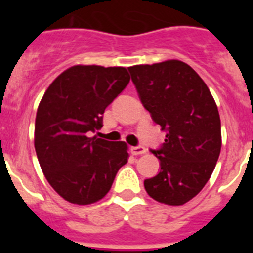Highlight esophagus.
<instances>
[{"mask_svg":"<svg viewBox=\"0 0 253 253\" xmlns=\"http://www.w3.org/2000/svg\"><path fill=\"white\" fill-rule=\"evenodd\" d=\"M147 149L144 148L143 146H137V147H130V152L131 154H134V156H138V154H143L146 153Z\"/></svg>","mask_w":253,"mask_h":253,"instance_id":"obj_1","label":"esophagus"}]
</instances>
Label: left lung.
I'll list each match as a JSON object with an SVG mask.
<instances>
[{"label":"left lung","instance_id":"left-lung-1","mask_svg":"<svg viewBox=\"0 0 253 253\" xmlns=\"http://www.w3.org/2000/svg\"><path fill=\"white\" fill-rule=\"evenodd\" d=\"M143 106L166 131L158 175L144 180L151 198L182 205L208 182L222 148L218 107L202 77L177 59L129 67Z\"/></svg>","mask_w":253,"mask_h":253}]
</instances>
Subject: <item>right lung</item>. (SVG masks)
I'll list each match as a JSON object with an SVG mask.
<instances>
[{
	"label": "right lung",
	"instance_id": "right-lung-1",
	"mask_svg": "<svg viewBox=\"0 0 253 253\" xmlns=\"http://www.w3.org/2000/svg\"><path fill=\"white\" fill-rule=\"evenodd\" d=\"M130 81L124 67L73 66L51 82L35 119L34 146L44 176L64 200L88 205L104 198L128 162L125 142L90 137Z\"/></svg>",
	"mask_w": 253,
	"mask_h": 253
}]
</instances>
